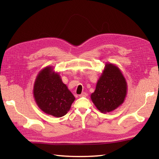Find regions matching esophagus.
Masks as SVG:
<instances>
[{
	"label": "esophagus",
	"mask_w": 159,
	"mask_h": 159,
	"mask_svg": "<svg viewBox=\"0 0 159 159\" xmlns=\"http://www.w3.org/2000/svg\"><path fill=\"white\" fill-rule=\"evenodd\" d=\"M88 95V94H87V93H85V92H83L81 94H80V97H86V96Z\"/></svg>",
	"instance_id": "esophagus-1"
}]
</instances>
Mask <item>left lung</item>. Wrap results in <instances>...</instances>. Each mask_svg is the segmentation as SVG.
I'll list each match as a JSON object with an SVG mask.
<instances>
[{"instance_id": "obj_1", "label": "left lung", "mask_w": 159, "mask_h": 159, "mask_svg": "<svg viewBox=\"0 0 159 159\" xmlns=\"http://www.w3.org/2000/svg\"><path fill=\"white\" fill-rule=\"evenodd\" d=\"M127 93V84L117 66L106 63L91 99L102 113H106L121 105Z\"/></svg>"}]
</instances>
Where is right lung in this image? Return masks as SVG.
Here are the masks:
<instances>
[{
	"instance_id": "1",
	"label": "right lung",
	"mask_w": 159,
	"mask_h": 159,
	"mask_svg": "<svg viewBox=\"0 0 159 159\" xmlns=\"http://www.w3.org/2000/svg\"><path fill=\"white\" fill-rule=\"evenodd\" d=\"M33 94L38 107L43 112L56 117L64 116L75 100L74 95L52 66H47L38 73Z\"/></svg>"
}]
</instances>
